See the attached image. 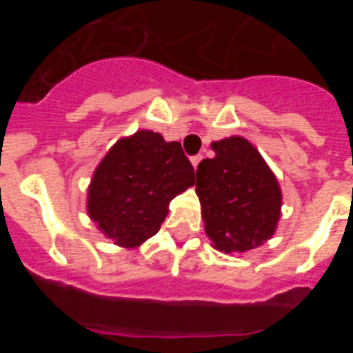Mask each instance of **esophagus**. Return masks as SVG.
Segmentation results:
<instances>
[{
  "instance_id": "34e87169",
  "label": "esophagus",
  "mask_w": 353,
  "mask_h": 353,
  "mask_svg": "<svg viewBox=\"0 0 353 353\" xmlns=\"http://www.w3.org/2000/svg\"><path fill=\"white\" fill-rule=\"evenodd\" d=\"M201 159H203V155H194V157H191V162H192V166H194V170L198 168V164L201 162Z\"/></svg>"
}]
</instances>
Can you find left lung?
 <instances>
[{
	"label": "left lung",
	"instance_id": "8db88e82",
	"mask_svg": "<svg viewBox=\"0 0 353 353\" xmlns=\"http://www.w3.org/2000/svg\"><path fill=\"white\" fill-rule=\"evenodd\" d=\"M214 159L196 170V194L205 233L215 249L245 252L274 235L281 217V189L267 162L240 136L212 143Z\"/></svg>",
	"mask_w": 353,
	"mask_h": 353
}]
</instances>
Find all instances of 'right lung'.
<instances>
[{"instance_id": "right-lung-1", "label": "right lung", "mask_w": 353, "mask_h": 353, "mask_svg": "<svg viewBox=\"0 0 353 353\" xmlns=\"http://www.w3.org/2000/svg\"><path fill=\"white\" fill-rule=\"evenodd\" d=\"M194 185V168L179 141L138 130L111 146L88 187L90 219L120 248H138L159 232L170 201Z\"/></svg>"}]
</instances>
